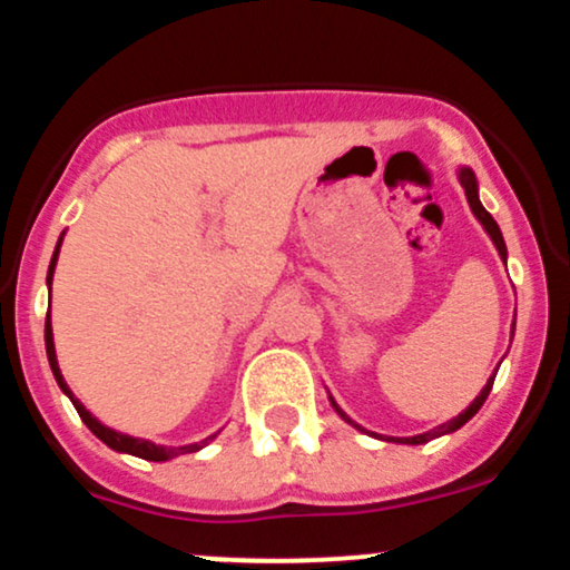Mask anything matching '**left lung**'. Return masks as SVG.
Segmentation results:
<instances>
[{
	"mask_svg": "<svg viewBox=\"0 0 570 570\" xmlns=\"http://www.w3.org/2000/svg\"><path fill=\"white\" fill-rule=\"evenodd\" d=\"M461 185H463V189H466V198H469V206H472V212L476 214V219L482 222V225H485V230L490 233V238H493V244H495V248H499V254H501V259H507V244H503V235H501V230H499V225H495V219L490 217V214L485 212V206H482L480 203V195H476V179H474V174L469 171V168H463L461 171ZM493 381L495 377H490L488 381V385L485 389L480 391V396L474 399L472 404H469L466 410L461 412V415L458 417H453V421H448V423H442L440 429H434V431H426V434H417V436H407V440H399L402 444H423V442H429V440H434V436H440V434H448V431H455V429H461L463 423L469 421V417L474 415L476 410L482 407V404H485V399H488V394H490V389H493ZM335 404V402H332ZM337 410V407H335ZM340 412V410H337ZM340 415H343V412H340ZM345 417V415H343ZM345 421H348V417H345ZM353 426H356V423H353Z\"/></svg>",
	"mask_w": 570,
	"mask_h": 570,
	"instance_id": "obj_1",
	"label": "left lung"
}]
</instances>
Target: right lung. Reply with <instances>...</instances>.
Listing matches in <instances>:
<instances>
[{"mask_svg":"<svg viewBox=\"0 0 570 570\" xmlns=\"http://www.w3.org/2000/svg\"><path fill=\"white\" fill-rule=\"evenodd\" d=\"M56 259H58V248L53 254V259H50V271H48V284L53 281V271H56ZM45 348H48V362H50V370H53L58 385H61V391L71 399V404H75L77 412H80L82 423L88 426L94 434L101 440L104 444H109L112 450H120V453H130V455H139L144 461H168V458H176V455H185V453H195V450H200L203 444H187V448H158V444L147 442V440H134V436H126V434H117V431L101 426V423L96 421L94 415H90L88 410L82 407L80 402H77L75 396H71V391L67 389V383H63V375L61 370H58V362H56V348H53V330H50V311H48V322H45Z\"/></svg>","mask_w":570,"mask_h":570,"instance_id":"add662e5","label":"right lung"}]
</instances>
